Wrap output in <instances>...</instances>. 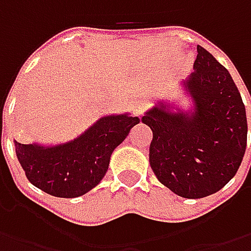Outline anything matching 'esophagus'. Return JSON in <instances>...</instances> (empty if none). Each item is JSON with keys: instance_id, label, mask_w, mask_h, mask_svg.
I'll return each instance as SVG.
<instances>
[{"instance_id": "34e87169", "label": "esophagus", "mask_w": 251, "mask_h": 251, "mask_svg": "<svg viewBox=\"0 0 251 251\" xmlns=\"http://www.w3.org/2000/svg\"><path fill=\"white\" fill-rule=\"evenodd\" d=\"M145 109H147V101L138 100L132 104V111H134V114H135V116H138V117L142 116V113H144Z\"/></svg>"}]
</instances>
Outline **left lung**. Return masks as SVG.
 I'll use <instances>...</instances> for the list:
<instances>
[{
	"instance_id": "1",
	"label": "left lung",
	"mask_w": 251,
	"mask_h": 251,
	"mask_svg": "<svg viewBox=\"0 0 251 251\" xmlns=\"http://www.w3.org/2000/svg\"><path fill=\"white\" fill-rule=\"evenodd\" d=\"M194 70L187 81L196 101L191 116L155 107L142 117L153 132L151 168L184 198L219 191L236 175L247 145L246 109L229 71L201 46Z\"/></svg>"
}]
</instances>
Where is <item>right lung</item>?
Wrapping results in <instances>:
<instances>
[{
  "instance_id": "1",
  "label": "right lung",
  "mask_w": 251,
  "mask_h": 251,
  "mask_svg": "<svg viewBox=\"0 0 251 251\" xmlns=\"http://www.w3.org/2000/svg\"><path fill=\"white\" fill-rule=\"evenodd\" d=\"M138 123V117L128 114L106 116L79 138L53 148L15 141L16 156L33 186L54 197H79L99 184L111 152Z\"/></svg>"
}]
</instances>
